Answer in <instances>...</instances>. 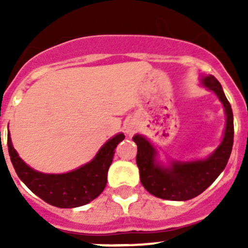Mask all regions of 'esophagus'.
<instances>
[{
    "label": "esophagus",
    "instance_id": "34e87169",
    "mask_svg": "<svg viewBox=\"0 0 248 248\" xmlns=\"http://www.w3.org/2000/svg\"><path fill=\"white\" fill-rule=\"evenodd\" d=\"M135 129H137V128H135L134 125H131V124H130V125H128V126H126V128H125L126 134H128L129 137H130V135H133V134H134Z\"/></svg>",
    "mask_w": 248,
    "mask_h": 248
}]
</instances>
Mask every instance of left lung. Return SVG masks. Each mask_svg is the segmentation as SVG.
Masks as SVG:
<instances>
[{
    "label": "left lung",
    "mask_w": 248,
    "mask_h": 248,
    "mask_svg": "<svg viewBox=\"0 0 248 248\" xmlns=\"http://www.w3.org/2000/svg\"><path fill=\"white\" fill-rule=\"evenodd\" d=\"M201 84L216 94L223 107L226 124L220 145L205 159L170 160L168 165L159 160L156 148L144 135L133 140L138 145L137 164L143 186L159 199L186 201L205 191L226 168L233 145V114L223 89L214 76H201Z\"/></svg>",
    "instance_id": "obj_1"
}]
</instances>
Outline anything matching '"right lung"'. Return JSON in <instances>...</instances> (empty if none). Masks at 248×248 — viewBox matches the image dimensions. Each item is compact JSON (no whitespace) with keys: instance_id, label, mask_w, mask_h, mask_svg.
<instances>
[{"instance_id":"1","label":"right lung","mask_w":248,"mask_h":248,"mask_svg":"<svg viewBox=\"0 0 248 248\" xmlns=\"http://www.w3.org/2000/svg\"><path fill=\"white\" fill-rule=\"evenodd\" d=\"M124 138L125 135L123 133L114 135L89 163L64 174H45L28 166L13 148L10 131L7 145L13 168L31 191L49 205L61 209H73L87 205L102 194L107 185L108 170L115 148Z\"/></svg>"}]
</instances>
